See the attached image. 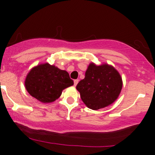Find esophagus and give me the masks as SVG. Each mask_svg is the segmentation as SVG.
<instances>
[{
	"label": "esophagus",
	"instance_id": "obj_1",
	"mask_svg": "<svg viewBox=\"0 0 155 155\" xmlns=\"http://www.w3.org/2000/svg\"><path fill=\"white\" fill-rule=\"evenodd\" d=\"M74 86H76V85H77V84L78 83H79V80H78V79H75V80H74Z\"/></svg>",
	"mask_w": 155,
	"mask_h": 155
}]
</instances>
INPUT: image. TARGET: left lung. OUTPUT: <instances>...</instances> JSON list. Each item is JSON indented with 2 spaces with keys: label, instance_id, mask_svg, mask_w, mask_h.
I'll use <instances>...</instances> for the list:
<instances>
[{
  "label": "left lung",
  "instance_id": "obj_1",
  "mask_svg": "<svg viewBox=\"0 0 155 155\" xmlns=\"http://www.w3.org/2000/svg\"><path fill=\"white\" fill-rule=\"evenodd\" d=\"M122 76L113 65L108 63L89 64L84 79L76 86L87 107L98 110L113 104L122 88Z\"/></svg>",
  "mask_w": 155,
  "mask_h": 155
}]
</instances>
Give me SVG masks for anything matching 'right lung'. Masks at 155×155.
Returning a JSON list of instances; mask_svg holds the SVG:
<instances>
[{
    "instance_id": "1",
    "label": "right lung",
    "mask_w": 155,
    "mask_h": 155,
    "mask_svg": "<svg viewBox=\"0 0 155 155\" xmlns=\"http://www.w3.org/2000/svg\"><path fill=\"white\" fill-rule=\"evenodd\" d=\"M74 85L66 71L49 63H39L27 74L25 87L32 97L42 104H51L58 99L63 90Z\"/></svg>"
}]
</instances>
